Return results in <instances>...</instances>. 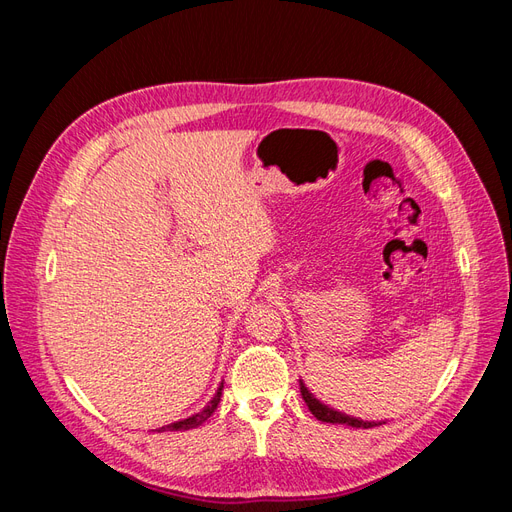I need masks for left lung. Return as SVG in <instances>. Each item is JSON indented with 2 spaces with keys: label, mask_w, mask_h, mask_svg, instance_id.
Here are the masks:
<instances>
[{
  "label": "left lung",
  "mask_w": 512,
  "mask_h": 512,
  "mask_svg": "<svg viewBox=\"0 0 512 512\" xmlns=\"http://www.w3.org/2000/svg\"><path fill=\"white\" fill-rule=\"evenodd\" d=\"M299 386H301V395L305 399L309 412H312L318 418V421H322V423L348 425V427H356V429H369V427L382 425V423H376V421H363V418H354V416H348L344 412H337V410H333L329 406H324L320 399H316L312 393L307 391V386L303 384V380H299Z\"/></svg>",
  "instance_id": "1"
}]
</instances>
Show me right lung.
Masks as SVG:
<instances>
[{
    "mask_svg": "<svg viewBox=\"0 0 512 512\" xmlns=\"http://www.w3.org/2000/svg\"><path fill=\"white\" fill-rule=\"evenodd\" d=\"M222 389H224V382L220 384V389H218V393L213 395V399L209 401V404L200 410V412H196V414H192V416H188V418H181V421H177V423H170V425H164V427H160V429H156V431H188V429H194V427H200L203 425L207 418L215 412V408H218V404H220V397H222Z\"/></svg>",
    "mask_w": 512,
    "mask_h": 512,
    "instance_id": "add662e5",
    "label": "right lung"
}]
</instances>
